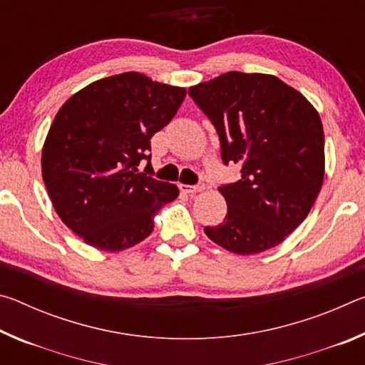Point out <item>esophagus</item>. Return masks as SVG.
<instances>
[{"label": "esophagus", "instance_id": "esophagus-1", "mask_svg": "<svg viewBox=\"0 0 365 365\" xmlns=\"http://www.w3.org/2000/svg\"><path fill=\"white\" fill-rule=\"evenodd\" d=\"M178 188H180L183 193H200V191L206 190V183L205 182H197L196 185H178Z\"/></svg>", "mask_w": 365, "mask_h": 365}]
</instances>
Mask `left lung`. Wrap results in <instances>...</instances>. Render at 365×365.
Wrapping results in <instances>:
<instances>
[{"mask_svg":"<svg viewBox=\"0 0 365 365\" xmlns=\"http://www.w3.org/2000/svg\"><path fill=\"white\" fill-rule=\"evenodd\" d=\"M191 100L212 122L224 164L242 178L222 185V224L206 227L214 243L237 255L274 248L298 227L324 182V128L299 91L267 73L227 72L191 86Z\"/></svg>","mask_w":365,"mask_h":365,"instance_id":"obj_1","label":"left lung"}]
</instances>
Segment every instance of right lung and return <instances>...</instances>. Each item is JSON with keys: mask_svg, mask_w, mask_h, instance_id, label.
Here are the masks:
<instances>
[{"mask_svg": "<svg viewBox=\"0 0 365 365\" xmlns=\"http://www.w3.org/2000/svg\"><path fill=\"white\" fill-rule=\"evenodd\" d=\"M185 95L125 72L90 83L58 110L41 153L43 182L61 220L86 245L122 251L143 242L154 214L178 196L175 185L151 177L150 151Z\"/></svg>", "mask_w": 365, "mask_h": 365, "instance_id": "add662e5", "label": "right lung"}]
</instances>
